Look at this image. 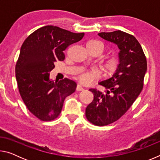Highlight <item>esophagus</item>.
I'll list each match as a JSON object with an SVG mask.
<instances>
[{"label": "esophagus", "mask_w": 160, "mask_h": 160, "mask_svg": "<svg viewBox=\"0 0 160 160\" xmlns=\"http://www.w3.org/2000/svg\"><path fill=\"white\" fill-rule=\"evenodd\" d=\"M76 90H77V91H82V90H84V88L80 85H78L77 88H76Z\"/></svg>", "instance_id": "34e87169"}]
</instances>
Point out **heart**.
I'll return each instance as SVG.
<instances>
[{"label": "heart", "mask_w": 160, "mask_h": 160, "mask_svg": "<svg viewBox=\"0 0 160 160\" xmlns=\"http://www.w3.org/2000/svg\"><path fill=\"white\" fill-rule=\"evenodd\" d=\"M88 46H90V47L95 48L97 51H98L100 55L104 52L105 48L104 44L102 42L95 41V40L89 42ZM121 56L117 55V54H114V55L109 56L103 61L102 69L106 75H112L118 71L121 66ZM99 77L100 74L98 70L94 69L83 70L78 75V80L84 85H89V84L99 79Z\"/></svg>", "instance_id": "b5f03b06"}]
</instances>
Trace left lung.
I'll list each match as a JSON object with an SVG mask.
<instances>
[{
	"label": "left lung",
	"mask_w": 160,
	"mask_h": 160,
	"mask_svg": "<svg viewBox=\"0 0 160 160\" xmlns=\"http://www.w3.org/2000/svg\"><path fill=\"white\" fill-rule=\"evenodd\" d=\"M98 35L117 44L121 58L118 71L112 78L99 83L106 88L104 93L90 89L94 99L86 108V118L94 125L103 126L118 120L141 92L147 60L141 45L133 35L121 30L101 32Z\"/></svg>",
	"instance_id": "obj_1"
}]
</instances>
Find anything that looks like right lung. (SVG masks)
<instances>
[{
	"label": "right lung",
	"mask_w": 160,
	"mask_h": 160,
	"mask_svg": "<svg viewBox=\"0 0 160 160\" xmlns=\"http://www.w3.org/2000/svg\"><path fill=\"white\" fill-rule=\"evenodd\" d=\"M84 35L47 25L34 31L22 45L15 66L19 92L27 108L39 120L57 118L64 99L75 91L73 80L64 78L54 82L49 80V72L56 62L65 59L63 51Z\"/></svg>",
	"instance_id": "right-lung-1"
}]
</instances>
